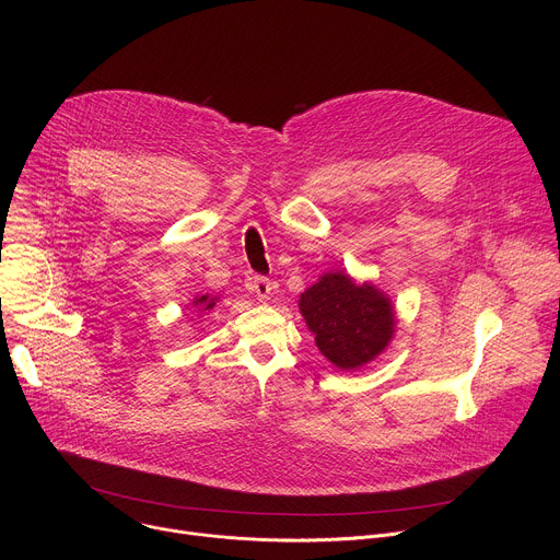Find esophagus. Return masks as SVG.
<instances>
[{
  "instance_id": "1",
  "label": "esophagus",
  "mask_w": 560,
  "mask_h": 560,
  "mask_svg": "<svg viewBox=\"0 0 560 560\" xmlns=\"http://www.w3.org/2000/svg\"><path fill=\"white\" fill-rule=\"evenodd\" d=\"M250 290L257 294L259 301H268V299H270V292H272V283H270V279H266V277H253Z\"/></svg>"
}]
</instances>
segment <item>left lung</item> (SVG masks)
<instances>
[{"label": "left lung", "mask_w": 560, "mask_h": 560, "mask_svg": "<svg viewBox=\"0 0 560 560\" xmlns=\"http://www.w3.org/2000/svg\"><path fill=\"white\" fill-rule=\"evenodd\" d=\"M299 310L316 348L339 370H359L392 341L394 307L372 283H357L346 272H328L310 285Z\"/></svg>", "instance_id": "8db88e82"}]
</instances>
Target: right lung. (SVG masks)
Returning a JSON list of instances; mask_svg holds the SVG:
<instances>
[{
	"instance_id": "1",
	"label": "right lung",
	"mask_w": 560,
	"mask_h": 560,
	"mask_svg": "<svg viewBox=\"0 0 560 560\" xmlns=\"http://www.w3.org/2000/svg\"><path fill=\"white\" fill-rule=\"evenodd\" d=\"M214 303H217V296H210V294H201V296H197V299L192 301V305H195V307H199V312L212 310V307H214Z\"/></svg>"
}]
</instances>
